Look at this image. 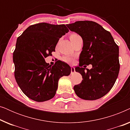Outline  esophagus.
Instances as JSON below:
<instances>
[{"instance_id":"esophagus-1","label":"esophagus","mask_w":130,"mask_h":130,"mask_svg":"<svg viewBox=\"0 0 130 130\" xmlns=\"http://www.w3.org/2000/svg\"><path fill=\"white\" fill-rule=\"evenodd\" d=\"M75 73V68L74 67H71V73L73 74Z\"/></svg>"}]
</instances>
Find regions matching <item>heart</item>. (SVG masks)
Listing matches in <instances>:
<instances>
[{
  "mask_svg": "<svg viewBox=\"0 0 130 130\" xmlns=\"http://www.w3.org/2000/svg\"><path fill=\"white\" fill-rule=\"evenodd\" d=\"M77 35V34H74V33L70 35V37L75 36V35ZM62 60H63V61L66 62V63H73L74 62L73 57L70 56H64V57H63V58H62Z\"/></svg>",
  "mask_w": 130,
  "mask_h": 130,
  "instance_id": "heart-1",
  "label": "heart"
}]
</instances>
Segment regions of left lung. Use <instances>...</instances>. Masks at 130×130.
I'll list each match as a JSON object with an SVG mask.
<instances>
[{
    "mask_svg": "<svg viewBox=\"0 0 130 130\" xmlns=\"http://www.w3.org/2000/svg\"><path fill=\"white\" fill-rule=\"evenodd\" d=\"M67 26L78 34L83 42L79 67L75 68L83 80L74 86V92L85 100L101 98L109 92L118 77L120 67L118 46L111 33L95 22L77 21ZM84 64H92V68L89 70Z\"/></svg>",
    "mask_w": 130,
    "mask_h": 130,
    "instance_id": "left-lung-1",
    "label": "left lung"
}]
</instances>
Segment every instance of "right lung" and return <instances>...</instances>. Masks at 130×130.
I'll list each match as a JSON object with an SVG mask.
<instances>
[{
	"mask_svg": "<svg viewBox=\"0 0 130 130\" xmlns=\"http://www.w3.org/2000/svg\"><path fill=\"white\" fill-rule=\"evenodd\" d=\"M68 32L64 24L39 23L29 26L18 38L13 54L15 77L23 93L32 100L52 99L60 78L70 74L67 63L57 61L50 66L45 61L55 51L59 39Z\"/></svg>",
	"mask_w": 130,
	"mask_h": 130,
	"instance_id": "right-lung-1",
	"label": "right lung"
}]
</instances>
